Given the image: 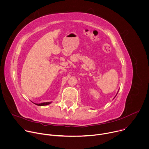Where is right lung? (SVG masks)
<instances>
[{"instance_id":"add662e5","label":"right lung","mask_w":149,"mask_h":149,"mask_svg":"<svg viewBox=\"0 0 149 149\" xmlns=\"http://www.w3.org/2000/svg\"><path fill=\"white\" fill-rule=\"evenodd\" d=\"M51 103V102H42V103H40V104H36V103H34V104H36L37 105H38V106H43V105H49Z\"/></svg>"}]
</instances>
